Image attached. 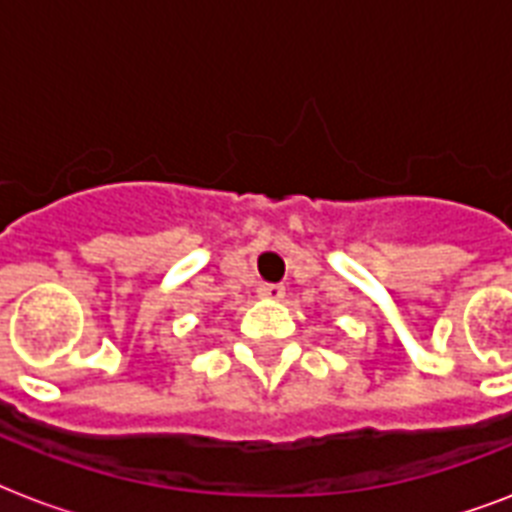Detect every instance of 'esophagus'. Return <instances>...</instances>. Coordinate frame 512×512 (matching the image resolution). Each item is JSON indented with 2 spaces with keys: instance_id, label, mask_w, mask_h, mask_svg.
Masks as SVG:
<instances>
[{
  "instance_id": "34e87169",
  "label": "esophagus",
  "mask_w": 512,
  "mask_h": 512,
  "mask_svg": "<svg viewBox=\"0 0 512 512\" xmlns=\"http://www.w3.org/2000/svg\"><path fill=\"white\" fill-rule=\"evenodd\" d=\"M260 297L281 300V297H284V287H281V284H263V287H260Z\"/></svg>"
}]
</instances>
